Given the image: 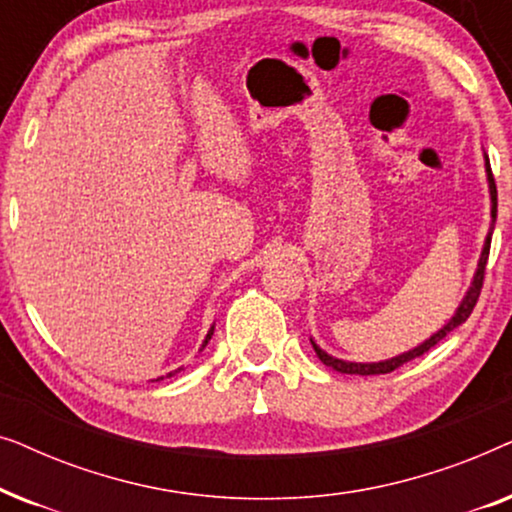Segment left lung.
I'll list each match as a JSON object with an SVG mask.
<instances>
[{
    "label": "left lung",
    "mask_w": 512,
    "mask_h": 512,
    "mask_svg": "<svg viewBox=\"0 0 512 512\" xmlns=\"http://www.w3.org/2000/svg\"><path fill=\"white\" fill-rule=\"evenodd\" d=\"M485 172H487V184H489V202H492V209H489V214H492V221H489V233L485 237V244H482V254H480V261H478V268H475V275L471 279V286H468L466 296L461 298V303L457 310H454L452 319L447 321L445 326H440L436 333L431 335V338H426L424 342H419L417 347L408 349V352L398 354V356H391V359H384V361H373V363H356V361H345V359H335L328 352H324L317 342H312L314 352H317L319 361L324 363V366L338 370V373H347V375H384V373H391V370H396L398 366H403V363H408L412 359H417V356H422L424 352H429L433 345H438L440 340L445 338L447 333L454 331V328L464 324V321L471 317L475 303H478L480 298V289H482V279H485V265H487V256H489V244H492V233H494V223H496V184H494V177H492V167H489V158L485 156Z\"/></svg>",
    "instance_id": "1"
}]
</instances>
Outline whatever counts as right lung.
Here are the masks:
<instances>
[{
  "instance_id": "right-lung-1",
  "label": "right lung",
  "mask_w": 512,
  "mask_h": 512,
  "mask_svg": "<svg viewBox=\"0 0 512 512\" xmlns=\"http://www.w3.org/2000/svg\"><path fill=\"white\" fill-rule=\"evenodd\" d=\"M212 335H214V324H212V328H209V331H207V338H205V342H202V347L200 349H205L207 347V342L209 340H212ZM181 370V368H179ZM174 373H167V377H172ZM158 380H163V377H158Z\"/></svg>"
}]
</instances>
